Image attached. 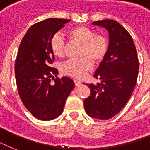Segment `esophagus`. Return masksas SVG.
<instances>
[{
	"label": "esophagus",
	"instance_id": "34e87169",
	"mask_svg": "<svg viewBox=\"0 0 150 150\" xmlns=\"http://www.w3.org/2000/svg\"><path fill=\"white\" fill-rule=\"evenodd\" d=\"M74 82H75V86H79V85H81V83H82V82H80V81H79V80H76V79H74Z\"/></svg>",
	"mask_w": 150,
	"mask_h": 150
}]
</instances>
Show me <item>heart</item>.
Returning a JSON list of instances; mask_svg holds the SVG:
<instances>
[{"mask_svg":"<svg viewBox=\"0 0 150 150\" xmlns=\"http://www.w3.org/2000/svg\"><path fill=\"white\" fill-rule=\"evenodd\" d=\"M68 35L74 40L82 45V59L69 60L61 67L62 72L71 77L81 79L86 73L93 69V61L98 63L107 56L109 50L108 39L102 34H96L92 29L85 26H75L68 32ZM50 47L52 53L56 57H61L64 54L65 42L61 34L56 33L50 40ZM88 56V58L86 57Z\"/></svg>","mask_w":150,"mask_h":150,"instance_id":"heart-1","label":"heart"}]
</instances>
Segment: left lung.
I'll return each mask as SVG.
<instances>
[{
    "mask_svg": "<svg viewBox=\"0 0 150 150\" xmlns=\"http://www.w3.org/2000/svg\"><path fill=\"white\" fill-rule=\"evenodd\" d=\"M92 25L108 31L109 50L93 75L100 82L87 85L90 96L84 107L91 117L107 120L118 114L130 98L137 81L139 59L132 37L118 22L105 19Z\"/></svg>",
    "mask_w": 150,
    "mask_h": 150,
    "instance_id": "1",
    "label": "left lung"
}]
</instances>
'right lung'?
<instances>
[{"label": "right lung", "instance_id": "add662e5", "mask_svg": "<svg viewBox=\"0 0 150 150\" xmlns=\"http://www.w3.org/2000/svg\"><path fill=\"white\" fill-rule=\"evenodd\" d=\"M70 19L48 18L34 24L22 38L15 60V74L18 92L26 109L42 121L57 118L62 114L65 101L75 84L58 75L52 68L54 54L50 40Z\"/></svg>", "mask_w": 150, "mask_h": 150}]
</instances>
